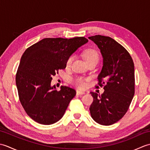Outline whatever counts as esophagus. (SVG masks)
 <instances>
[{
	"instance_id": "1",
	"label": "esophagus",
	"mask_w": 150,
	"mask_h": 150,
	"mask_svg": "<svg viewBox=\"0 0 150 150\" xmlns=\"http://www.w3.org/2000/svg\"><path fill=\"white\" fill-rule=\"evenodd\" d=\"M85 94V92L84 91H82L80 90H77V95H84Z\"/></svg>"
}]
</instances>
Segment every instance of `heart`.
Instances as JSON below:
<instances>
[{
	"label": "heart",
	"mask_w": 150,
	"mask_h": 150,
	"mask_svg": "<svg viewBox=\"0 0 150 150\" xmlns=\"http://www.w3.org/2000/svg\"><path fill=\"white\" fill-rule=\"evenodd\" d=\"M83 56L87 63H89L91 61H94V60H98V54L97 51L94 49H88L86 50H85L83 52ZM73 60V56H70L69 58L67 59V61L66 63L67 68H68V67L71 66ZM72 82L73 84L75 85L76 86L79 88H83L86 86L84 79L81 77H77L73 79Z\"/></svg>",
	"instance_id": "1"
}]
</instances>
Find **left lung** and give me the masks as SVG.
I'll use <instances>...</instances> for the list:
<instances>
[{"label":"left lung","instance_id":"8db88e82","mask_svg":"<svg viewBox=\"0 0 150 150\" xmlns=\"http://www.w3.org/2000/svg\"><path fill=\"white\" fill-rule=\"evenodd\" d=\"M88 38L97 44L103 57L97 79L98 85L104 89L100 95L90 92L93 97L91 116L102 125H111L124 117L134 96V63L128 51L112 38L100 35Z\"/></svg>","mask_w":150,"mask_h":150}]
</instances>
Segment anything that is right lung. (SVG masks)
I'll return each instance as SVG.
<instances>
[{"mask_svg":"<svg viewBox=\"0 0 150 150\" xmlns=\"http://www.w3.org/2000/svg\"><path fill=\"white\" fill-rule=\"evenodd\" d=\"M84 37L46 38L28 47L22 55L16 74L19 100L35 122L50 125L63 117L76 91L70 87L51 86L52 76L66 68L71 54L87 43Z\"/></svg>","mask_w":150,"mask_h":150,"instance_id":"1","label":"right lung"}]
</instances>
